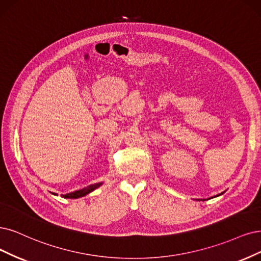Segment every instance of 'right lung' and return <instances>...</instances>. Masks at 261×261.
<instances>
[{
	"label": "right lung",
	"instance_id": "right-lung-1",
	"mask_svg": "<svg viewBox=\"0 0 261 261\" xmlns=\"http://www.w3.org/2000/svg\"><path fill=\"white\" fill-rule=\"evenodd\" d=\"M102 185V182H98V184H94V185H90L88 187L86 188H83L81 190H76V191H73V192H70V194H66V195H63L62 197L63 198H69V199H77V198H81V197H84L86 195H88L89 192H91L92 190H94L95 188H98L99 186Z\"/></svg>",
	"mask_w": 261,
	"mask_h": 261
}]
</instances>
